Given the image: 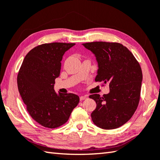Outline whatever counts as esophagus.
<instances>
[{
  "mask_svg": "<svg viewBox=\"0 0 160 160\" xmlns=\"http://www.w3.org/2000/svg\"><path fill=\"white\" fill-rule=\"evenodd\" d=\"M85 99H87V96H81L80 97V100L81 101H84V100H85Z\"/></svg>",
  "mask_w": 160,
  "mask_h": 160,
  "instance_id": "obj_1",
  "label": "esophagus"
}]
</instances>
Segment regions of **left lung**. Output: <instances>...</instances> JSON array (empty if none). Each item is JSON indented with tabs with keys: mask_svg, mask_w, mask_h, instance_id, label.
<instances>
[{
	"mask_svg": "<svg viewBox=\"0 0 160 160\" xmlns=\"http://www.w3.org/2000/svg\"><path fill=\"white\" fill-rule=\"evenodd\" d=\"M98 62L96 82L108 83L109 93L89 96L96 102L91 114L96 126L105 130L118 128L129 121L138 107L142 71L133 54L119 43L95 42L82 44Z\"/></svg>",
	"mask_w": 160,
	"mask_h": 160,
	"instance_id": "obj_1",
	"label": "left lung"
}]
</instances>
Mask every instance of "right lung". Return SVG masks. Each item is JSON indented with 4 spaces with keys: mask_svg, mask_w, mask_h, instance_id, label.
Returning a JSON list of instances; mask_svg holds the SVG:
<instances>
[{
    "mask_svg": "<svg viewBox=\"0 0 160 160\" xmlns=\"http://www.w3.org/2000/svg\"><path fill=\"white\" fill-rule=\"evenodd\" d=\"M73 43L54 42L34 47L25 57L17 76L18 89L28 113L42 126L56 128L69 118L80 101L74 93L54 90L64 52Z\"/></svg>",
    "mask_w": 160,
    "mask_h": 160,
    "instance_id": "1",
    "label": "right lung"
}]
</instances>
